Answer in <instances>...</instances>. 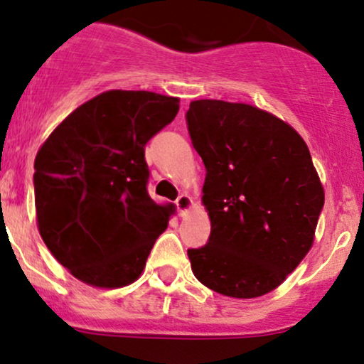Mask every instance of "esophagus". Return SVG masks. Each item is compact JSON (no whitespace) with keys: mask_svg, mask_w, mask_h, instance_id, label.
<instances>
[{"mask_svg":"<svg viewBox=\"0 0 364 364\" xmlns=\"http://www.w3.org/2000/svg\"><path fill=\"white\" fill-rule=\"evenodd\" d=\"M176 206H178L179 216H186L193 208V198L188 195V193H183V195H179V198L176 200Z\"/></svg>","mask_w":364,"mask_h":364,"instance_id":"esophagus-1","label":"esophagus"}]
</instances>
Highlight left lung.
Masks as SVG:
<instances>
[{
  "label": "left lung",
  "instance_id": "8db88e82",
  "mask_svg": "<svg viewBox=\"0 0 364 364\" xmlns=\"http://www.w3.org/2000/svg\"><path fill=\"white\" fill-rule=\"evenodd\" d=\"M206 168L201 203L210 240L190 248L195 277L237 299L272 292L316 238L324 188L301 134L264 109L216 99L186 112Z\"/></svg>",
  "mask_w": 364,
  "mask_h": 364
}]
</instances>
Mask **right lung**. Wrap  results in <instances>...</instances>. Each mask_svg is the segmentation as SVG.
<instances>
[{
    "mask_svg": "<svg viewBox=\"0 0 364 364\" xmlns=\"http://www.w3.org/2000/svg\"><path fill=\"white\" fill-rule=\"evenodd\" d=\"M179 99L107 90L63 119L35 158L38 232L80 282L119 289L136 282L174 205L148 195L144 146L176 117Z\"/></svg>",
    "mask_w": 364,
    "mask_h": 364,
    "instance_id": "add662e5",
    "label": "right lung"
}]
</instances>
